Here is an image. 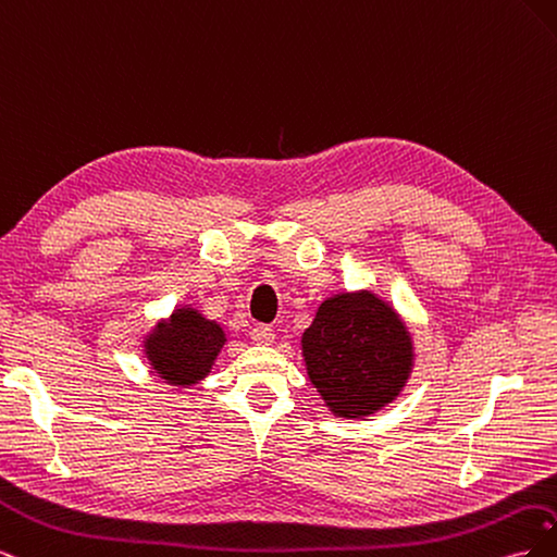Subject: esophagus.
<instances>
[{"label": "esophagus", "mask_w": 557, "mask_h": 557, "mask_svg": "<svg viewBox=\"0 0 557 557\" xmlns=\"http://www.w3.org/2000/svg\"><path fill=\"white\" fill-rule=\"evenodd\" d=\"M250 336H252V342L260 344V346H269V344H274V339H276L274 330L269 327V325H264V323L252 327V330H250Z\"/></svg>", "instance_id": "esophagus-1"}]
</instances>
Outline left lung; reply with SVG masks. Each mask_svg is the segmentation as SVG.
I'll use <instances>...</instances> for the list:
<instances>
[{
    "label": "left lung",
    "instance_id": "1",
    "mask_svg": "<svg viewBox=\"0 0 557 557\" xmlns=\"http://www.w3.org/2000/svg\"><path fill=\"white\" fill-rule=\"evenodd\" d=\"M301 352L315 391L342 418L372 416L391 404L413 367L407 325L367 290L327 297L301 334Z\"/></svg>",
    "mask_w": 557,
    "mask_h": 557
}]
</instances>
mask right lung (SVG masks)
Returning a JSON list of instances; mask_svg holds the SVG:
<instances>
[{
    "label": "right lung",
    "instance_id": "obj_1",
    "mask_svg": "<svg viewBox=\"0 0 557 557\" xmlns=\"http://www.w3.org/2000/svg\"><path fill=\"white\" fill-rule=\"evenodd\" d=\"M223 327L195 309H176L146 336L150 369L172 385H195L209 376L211 364L225 344Z\"/></svg>",
    "mask_w": 557,
    "mask_h": 557
}]
</instances>
